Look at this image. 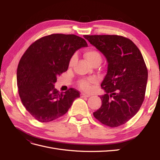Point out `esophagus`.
I'll list each match as a JSON object with an SVG mask.
<instances>
[{"mask_svg":"<svg viewBox=\"0 0 160 160\" xmlns=\"http://www.w3.org/2000/svg\"><path fill=\"white\" fill-rule=\"evenodd\" d=\"M81 98H89V97H90V95L86 94V93H81Z\"/></svg>","mask_w":160,"mask_h":160,"instance_id":"1","label":"esophagus"}]
</instances>
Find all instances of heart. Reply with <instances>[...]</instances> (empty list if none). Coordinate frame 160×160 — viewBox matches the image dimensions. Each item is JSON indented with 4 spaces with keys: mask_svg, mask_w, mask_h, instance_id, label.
<instances>
[{
    "mask_svg": "<svg viewBox=\"0 0 160 160\" xmlns=\"http://www.w3.org/2000/svg\"><path fill=\"white\" fill-rule=\"evenodd\" d=\"M85 57L86 59L88 60L91 65H94L98 62H101V55L98 51L95 49H89L87 50L85 52ZM77 60V53H74L72 55L69 61V66L72 67L73 65L75 62ZM95 81V79H81L78 82V85L80 87V88L85 91H88L89 89L91 84Z\"/></svg>",
    "mask_w": 160,
    "mask_h": 160,
    "instance_id": "b5f03b06",
    "label": "heart"
}]
</instances>
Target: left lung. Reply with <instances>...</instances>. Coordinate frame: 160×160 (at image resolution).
I'll list each match as a JSON object with an SVG mask.
<instances>
[{
    "label": "left lung",
    "instance_id": "obj_1",
    "mask_svg": "<svg viewBox=\"0 0 160 160\" xmlns=\"http://www.w3.org/2000/svg\"><path fill=\"white\" fill-rule=\"evenodd\" d=\"M105 56L108 72L101 83L105 93L93 113L107 126H120L138 113L144 101L148 69L141 52L129 38L120 35H83Z\"/></svg>",
    "mask_w": 160,
    "mask_h": 160
}]
</instances>
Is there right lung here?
Masks as SVG:
<instances>
[{
	"mask_svg": "<svg viewBox=\"0 0 160 160\" xmlns=\"http://www.w3.org/2000/svg\"><path fill=\"white\" fill-rule=\"evenodd\" d=\"M84 47H88L86 41L77 35L52 34L32 42L22 56L17 72L19 97L38 122L61 117L79 98V92L73 88L60 93L54 83L67 71L71 57Z\"/></svg>",
	"mask_w": 160,
	"mask_h": 160,
	"instance_id": "right-lung-1",
	"label": "right lung"
}]
</instances>
